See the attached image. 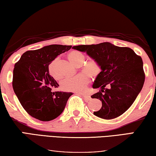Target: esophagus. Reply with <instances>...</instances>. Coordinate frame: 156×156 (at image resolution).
<instances>
[{
    "label": "esophagus",
    "mask_w": 156,
    "mask_h": 156,
    "mask_svg": "<svg viewBox=\"0 0 156 156\" xmlns=\"http://www.w3.org/2000/svg\"><path fill=\"white\" fill-rule=\"evenodd\" d=\"M82 96L83 97V98H84V100H90V95H87V94H82Z\"/></svg>",
    "instance_id": "esophagus-1"
}]
</instances>
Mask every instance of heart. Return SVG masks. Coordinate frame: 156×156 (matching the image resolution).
<instances>
[{"mask_svg": "<svg viewBox=\"0 0 156 156\" xmlns=\"http://www.w3.org/2000/svg\"><path fill=\"white\" fill-rule=\"evenodd\" d=\"M68 59L75 66H79L82 74L66 79L61 83L62 89L65 91L81 93L84 91L90 82V78L95 79L101 73V66L96 59L90 58L85 61L84 54L79 51H72L68 55ZM48 73L54 80H58L55 72L54 62L48 66Z\"/></svg>", "mask_w": 156, "mask_h": 156, "instance_id": "1", "label": "heart"}]
</instances>
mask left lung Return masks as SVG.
I'll return each mask as SVG.
<instances>
[{
    "label": "left lung",
    "instance_id": "left-lung-1",
    "mask_svg": "<svg viewBox=\"0 0 156 156\" xmlns=\"http://www.w3.org/2000/svg\"><path fill=\"white\" fill-rule=\"evenodd\" d=\"M74 49L86 52L101 66V73L93 84L100 90L91 95L102 101V107L95 116L112 119L126 112L142 90L145 80L143 61L129 47L115 46L110 42L78 45ZM109 86V88H105Z\"/></svg>",
    "mask_w": 156,
    "mask_h": 156
}]
</instances>
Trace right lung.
Here are the masks:
<instances>
[{
    "label": "right lung",
    "instance_id": "1",
    "mask_svg": "<svg viewBox=\"0 0 156 156\" xmlns=\"http://www.w3.org/2000/svg\"><path fill=\"white\" fill-rule=\"evenodd\" d=\"M72 46L51 44L22 54L13 70L12 87L21 106L33 118L49 121L58 117L73 93L54 91L59 86L48 66Z\"/></svg>",
    "mask_w": 156,
    "mask_h": 156
}]
</instances>
